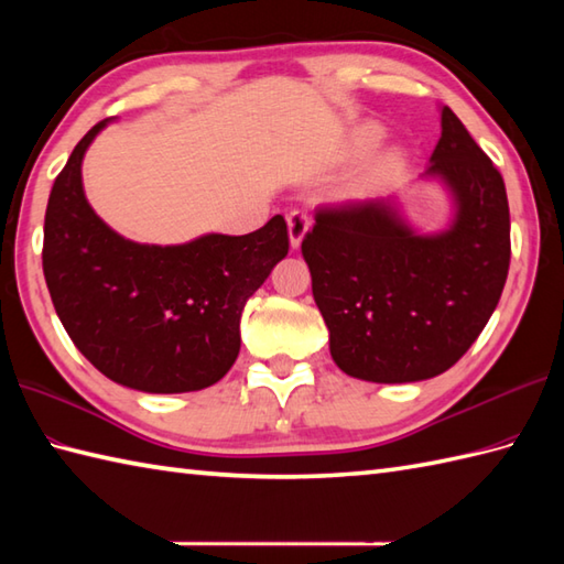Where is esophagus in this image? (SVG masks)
<instances>
[{
    "mask_svg": "<svg viewBox=\"0 0 564 564\" xmlns=\"http://www.w3.org/2000/svg\"><path fill=\"white\" fill-rule=\"evenodd\" d=\"M285 220H289V235H291V245L293 247H301L305 232L310 230V215L305 210H291L289 215H285Z\"/></svg>",
    "mask_w": 564,
    "mask_h": 564,
    "instance_id": "obj_1",
    "label": "esophagus"
}]
</instances>
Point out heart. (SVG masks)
Wrapping results in <instances>:
<instances>
[{"mask_svg": "<svg viewBox=\"0 0 564 564\" xmlns=\"http://www.w3.org/2000/svg\"><path fill=\"white\" fill-rule=\"evenodd\" d=\"M380 140H382V128H378V126H373V123L361 126V128L356 130L351 150H354L356 158H364V154H368L370 150L378 148ZM394 162H398V158H394V154H388L386 160H380V162L373 166V174H370V176H373V178L386 176V174L392 170V166H394Z\"/></svg>", "mask_w": 564, "mask_h": 564, "instance_id": "b5f03b06", "label": "heart"}]
</instances>
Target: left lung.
<instances>
[{
    "label": "left lung",
    "mask_w": 564,
    "mask_h": 564,
    "mask_svg": "<svg viewBox=\"0 0 564 564\" xmlns=\"http://www.w3.org/2000/svg\"><path fill=\"white\" fill-rule=\"evenodd\" d=\"M458 200L448 232L419 237L386 203H322L303 257L346 376L412 382L448 370L505 291L511 223L505 178L448 106L431 154Z\"/></svg>",
    "instance_id": "left-lung-1"
}]
</instances>
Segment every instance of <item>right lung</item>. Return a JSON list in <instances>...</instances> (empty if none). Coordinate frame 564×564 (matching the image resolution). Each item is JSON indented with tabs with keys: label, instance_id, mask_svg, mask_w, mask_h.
<instances>
[{
	"label": "right lung",
	"instance_id": "obj_1",
	"mask_svg": "<svg viewBox=\"0 0 564 564\" xmlns=\"http://www.w3.org/2000/svg\"><path fill=\"white\" fill-rule=\"evenodd\" d=\"M104 126L77 142L47 198L43 275L55 313L113 382L166 394L203 390L232 368L245 303L289 254V225L273 215L249 235L178 247L123 239L82 191V158Z\"/></svg>",
	"mask_w": 564,
	"mask_h": 564
}]
</instances>
